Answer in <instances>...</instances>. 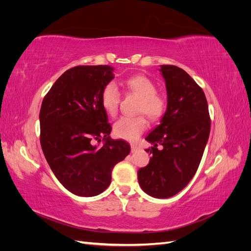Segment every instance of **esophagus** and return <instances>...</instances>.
<instances>
[{
    "label": "esophagus",
    "mask_w": 251,
    "mask_h": 251,
    "mask_svg": "<svg viewBox=\"0 0 251 251\" xmlns=\"http://www.w3.org/2000/svg\"><path fill=\"white\" fill-rule=\"evenodd\" d=\"M137 150H138V147L136 146V144H131V151H133V153H134V151H137Z\"/></svg>",
    "instance_id": "esophagus-1"
}]
</instances>
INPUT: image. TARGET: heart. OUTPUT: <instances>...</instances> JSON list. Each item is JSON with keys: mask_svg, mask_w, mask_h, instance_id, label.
Segmentation results:
<instances>
[{"mask_svg": "<svg viewBox=\"0 0 251 251\" xmlns=\"http://www.w3.org/2000/svg\"><path fill=\"white\" fill-rule=\"evenodd\" d=\"M125 88L128 93H132L140 98L138 112L144 113L153 121L160 120L168 110L166 98L157 93V87L153 80L144 75H135L127 78ZM120 100V92L115 82H109L101 91L100 101L103 110L108 115H116ZM148 126L146 117H121L114 125L113 131L116 137L134 141L144 132Z\"/></svg>", "mask_w": 251, "mask_h": 251, "instance_id": "1", "label": "heart"}]
</instances>
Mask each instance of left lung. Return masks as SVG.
I'll use <instances>...</instances> for the list:
<instances>
[{"mask_svg":"<svg viewBox=\"0 0 251 251\" xmlns=\"http://www.w3.org/2000/svg\"><path fill=\"white\" fill-rule=\"evenodd\" d=\"M160 68L168 110L146 138L153 144L146 150L151 158L137 175L144 192L164 199L182 191L195 176L209 137L210 118L206 97L198 83L179 67Z\"/></svg>","mask_w":251,"mask_h":251,"instance_id":"1","label":"left lung"}]
</instances>
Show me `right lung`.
Masks as SVG:
<instances>
[{"mask_svg": "<svg viewBox=\"0 0 251 251\" xmlns=\"http://www.w3.org/2000/svg\"><path fill=\"white\" fill-rule=\"evenodd\" d=\"M115 75L108 65L76 66L60 75L40 112L45 158L65 188L80 197L100 195L112 171L130 154L128 143L110 138L112 126L100 95ZM102 139L105 142L96 144Z\"/></svg>", "mask_w": 251, "mask_h": 251, "instance_id": "obj_1", "label": "right lung"}]
</instances>
